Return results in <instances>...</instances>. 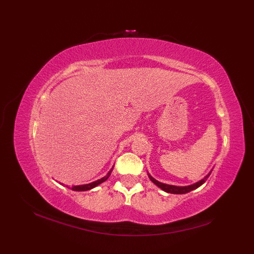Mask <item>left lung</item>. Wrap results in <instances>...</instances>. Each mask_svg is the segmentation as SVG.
I'll return each instance as SVG.
<instances>
[{"mask_svg": "<svg viewBox=\"0 0 254 254\" xmlns=\"http://www.w3.org/2000/svg\"><path fill=\"white\" fill-rule=\"evenodd\" d=\"M212 172V171H210ZM210 172H208V175L205 176L202 180H199L195 183H193V185H190V186H185V187H178V186H172V185H166V183H163V182H159L156 179H154V178L150 176L148 174V178L150 179V181H152L154 185L157 186L158 188H160L161 190L167 192V193H171V194H186L188 192L190 191H193L195 190V189H197L198 187H201L203 183L207 180V178L209 177Z\"/></svg>", "mask_w": 254, "mask_h": 254, "instance_id": "1", "label": "left lung"}]
</instances>
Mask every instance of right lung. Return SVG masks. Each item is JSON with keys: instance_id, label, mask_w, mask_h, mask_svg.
<instances>
[{"instance_id": "add662e5", "label": "right lung", "mask_w": 254, "mask_h": 254, "mask_svg": "<svg viewBox=\"0 0 254 254\" xmlns=\"http://www.w3.org/2000/svg\"><path fill=\"white\" fill-rule=\"evenodd\" d=\"M112 169H113V167L111 168V170L108 172V174L104 177V178H101V179H99V180H96V181H94V182H90V183H87V185H82V186H73L71 189L73 191H88V190H91V189H94V188H96L97 186H99V185H101L102 182H105L106 180H108V178L110 177V175H111V171H112Z\"/></svg>"}]
</instances>
